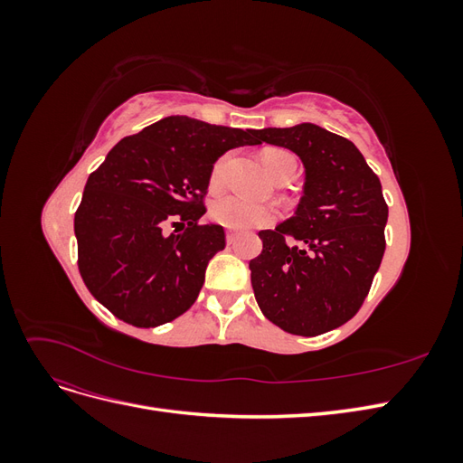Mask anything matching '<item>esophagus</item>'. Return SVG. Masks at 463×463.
<instances>
[{
  "mask_svg": "<svg viewBox=\"0 0 463 463\" xmlns=\"http://www.w3.org/2000/svg\"><path fill=\"white\" fill-rule=\"evenodd\" d=\"M226 240H228V243H230V245H232V243H235V240H237V233L228 232V233H226Z\"/></svg>",
  "mask_w": 463,
  "mask_h": 463,
  "instance_id": "esophagus-1",
  "label": "esophagus"
}]
</instances>
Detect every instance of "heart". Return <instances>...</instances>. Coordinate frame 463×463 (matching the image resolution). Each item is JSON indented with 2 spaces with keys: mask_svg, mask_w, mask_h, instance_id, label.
I'll list each match as a JSON object with an SVG mask.
<instances>
[{
  "mask_svg": "<svg viewBox=\"0 0 463 463\" xmlns=\"http://www.w3.org/2000/svg\"><path fill=\"white\" fill-rule=\"evenodd\" d=\"M262 162L274 179L282 177L288 172L298 170V160L293 158V154H289L284 148H266L262 152ZM228 164H230V156H222L214 164L213 175H210V184H213V187H220L223 184ZM213 218L226 228L247 230V228L266 226V223L274 222L276 210L270 206L250 203L243 197H237V194H228V197H222L214 203Z\"/></svg>",
  "mask_w": 463,
  "mask_h": 463,
  "instance_id": "b5f03b06",
  "label": "heart"
}]
</instances>
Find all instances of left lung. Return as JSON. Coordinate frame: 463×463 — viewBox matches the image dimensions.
<instances>
[{
    "mask_svg": "<svg viewBox=\"0 0 463 463\" xmlns=\"http://www.w3.org/2000/svg\"><path fill=\"white\" fill-rule=\"evenodd\" d=\"M257 135L296 152L305 167L296 214L259 232L262 253L249 262L257 303L289 334H325L359 311L381 266L388 220L381 179L352 141L318 125Z\"/></svg>",
    "mask_w": 463,
    "mask_h": 463,
    "instance_id": "1",
    "label": "left lung"
}]
</instances>
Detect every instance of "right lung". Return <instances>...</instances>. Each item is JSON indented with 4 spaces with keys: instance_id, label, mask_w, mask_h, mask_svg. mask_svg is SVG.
<instances>
[{
    "instance_id": "add662e5",
    "label": "right lung",
    "mask_w": 463,
    "mask_h": 463,
    "mask_svg": "<svg viewBox=\"0 0 463 463\" xmlns=\"http://www.w3.org/2000/svg\"><path fill=\"white\" fill-rule=\"evenodd\" d=\"M245 145H260L255 129L170 116L108 152L75 213L79 272L108 311L152 328L194 303L208 260L226 247L222 226L199 223L210 175Z\"/></svg>"
}]
</instances>
